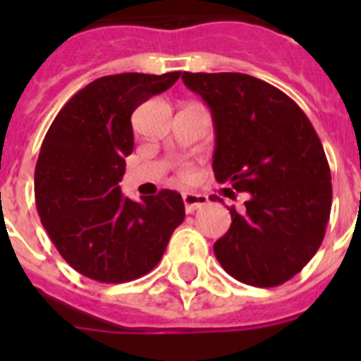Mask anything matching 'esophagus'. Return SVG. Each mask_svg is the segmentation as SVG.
Masks as SVG:
<instances>
[{"label": "esophagus", "instance_id": "esophagus-1", "mask_svg": "<svg viewBox=\"0 0 361 361\" xmlns=\"http://www.w3.org/2000/svg\"><path fill=\"white\" fill-rule=\"evenodd\" d=\"M183 200L188 213L197 212V209H200L202 206L208 204V197L202 195V193H183Z\"/></svg>", "mask_w": 361, "mask_h": 361}]
</instances>
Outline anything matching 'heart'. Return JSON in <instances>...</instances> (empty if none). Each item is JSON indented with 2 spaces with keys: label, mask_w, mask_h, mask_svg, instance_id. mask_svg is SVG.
I'll return each instance as SVG.
<instances>
[{
  "label": "heart",
  "mask_w": 361,
  "mask_h": 361,
  "mask_svg": "<svg viewBox=\"0 0 361 361\" xmlns=\"http://www.w3.org/2000/svg\"><path fill=\"white\" fill-rule=\"evenodd\" d=\"M183 177H186V178L191 177V171H190V170H184V171H183Z\"/></svg>",
  "instance_id": "b5f03b06"
}]
</instances>
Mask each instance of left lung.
I'll return each instance as SVG.
<instances>
[{"label": "left lung", "mask_w": 361, "mask_h": 361, "mask_svg": "<svg viewBox=\"0 0 361 361\" xmlns=\"http://www.w3.org/2000/svg\"><path fill=\"white\" fill-rule=\"evenodd\" d=\"M215 126L219 183L250 193L244 212L213 244L226 273L255 288H275L314 257L329 222V162L311 121L291 97L247 73H183ZM220 200L213 197L212 200Z\"/></svg>", "instance_id": "1"}]
</instances>
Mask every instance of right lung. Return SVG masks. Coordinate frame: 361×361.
Masks as SVG:
<instances>
[{"label": "right lung", "instance_id": "obj_1", "mask_svg": "<svg viewBox=\"0 0 361 361\" xmlns=\"http://www.w3.org/2000/svg\"><path fill=\"white\" fill-rule=\"evenodd\" d=\"M180 72L104 75L61 108L41 145L36 206L59 255L103 283L130 282L157 266L184 220L177 191L133 202L121 178L133 149L132 114L168 90Z\"/></svg>", "mask_w": 361, "mask_h": 361}]
</instances>
